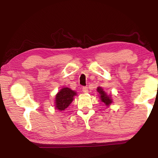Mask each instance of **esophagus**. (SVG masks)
<instances>
[{
	"label": "esophagus",
	"instance_id": "obj_1",
	"mask_svg": "<svg viewBox=\"0 0 158 158\" xmlns=\"http://www.w3.org/2000/svg\"><path fill=\"white\" fill-rule=\"evenodd\" d=\"M82 90L84 93H88V91H89V90H88V87L87 86H83L82 87Z\"/></svg>",
	"mask_w": 158,
	"mask_h": 158
}]
</instances>
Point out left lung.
I'll return each instance as SVG.
<instances>
[{
    "label": "left lung",
    "instance_id": "left-lung-1",
    "mask_svg": "<svg viewBox=\"0 0 158 158\" xmlns=\"http://www.w3.org/2000/svg\"><path fill=\"white\" fill-rule=\"evenodd\" d=\"M98 92L100 93V99L102 102H103L106 105H109L112 102V100L109 97V96L106 94V93L104 91L103 89H102L101 87H98Z\"/></svg>",
    "mask_w": 158,
    "mask_h": 158
}]
</instances>
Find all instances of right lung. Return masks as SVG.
Wrapping results in <instances>:
<instances>
[{"mask_svg":"<svg viewBox=\"0 0 158 158\" xmlns=\"http://www.w3.org/2000/svg\"><path fill=\"white\" fill-rule=\"evenodd\" d=\"M76 93L69 88H63L56 96V108L59 111L65 110L73 100Z\"/></svg>","mask_w":158,"mask_h":158,"instance_id":"add662e5","label":"right lung"}]
</instances>
